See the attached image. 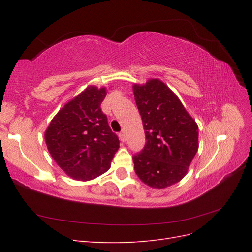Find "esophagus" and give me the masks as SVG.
<instances>
[{"label":"esophagus","mask_w":252,"mask_h":252,"mask_svg":"<svg viewBox=\"0 0 252 252\" xmlns=\"http://www.w3.org/2000/svg\"><path fill=\"white\" fill-rule=\"evenodd\" d=\"M119 135H120V139H121L122 142H125L126 141V135H125L124 132H121Z\"/></svg>","instance_id":"obj_1"}]
</instances>
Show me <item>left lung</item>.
<instances>
[{
    "label": "left lung",
    "mask_w": 252,
    "mask_h": 252,
    "mask_svg": "<svg viewBox=\"0 0 252 252\" xmlns=\"http://www.w3.org/2000/svg\"><path fill=\"white\" fill-rule=\"evenodd\" d=\"M132 90L147 141L133 157L135 173L151 188L177 184L186 175L199 149V127L161 80L133 84Z\"/></svg>",
    "instance_id": "left-lung-1"
}]
</instances>
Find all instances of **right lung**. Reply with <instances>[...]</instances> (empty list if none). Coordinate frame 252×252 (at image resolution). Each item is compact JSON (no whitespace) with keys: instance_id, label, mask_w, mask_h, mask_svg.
Here are the masks:
<instances>
[{"instance_id":"right-lung-1","label":"right lung","mask_w":252,"mask_h":252,"mask_svg":"<svg viewBox=\"0 0 252 252\" xmlns=\"http://www.w3.org/2000/svg\"><path fill=\"white\" fill-rule=\"evenodd\" d=\"M106 94V87L88 86L59 110L45 131L49 154L73 180L86 182L107 171L120 147L101 109Z\"/></svg>"}]
</instances>
